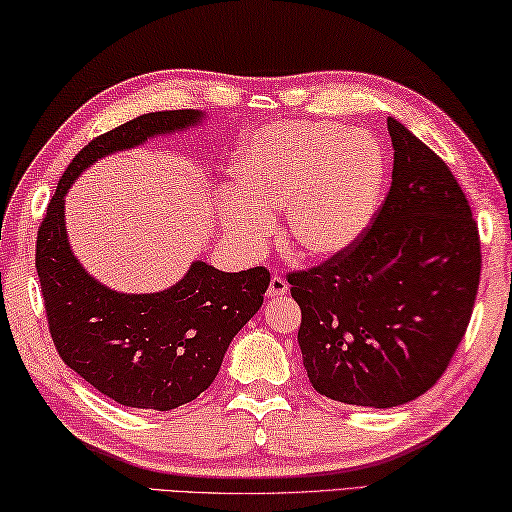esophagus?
Here are the masks:
<instances>
[{"instance_id":"obj_1","label":"esophagus","mask_w":512,"mask_h":512,"mask_svg":"<svg viewBox=\"0 0 512 512\" xmlns=\"http://www.w3.org/2000/svg\"><path fill=\"white\" fill-rule=\"evenodd\" d=\"M285 294H288V281H285L283 276L274 274L270 279V285H267V297L279 299V297H285Z\"/></svg>"}]
</instances>
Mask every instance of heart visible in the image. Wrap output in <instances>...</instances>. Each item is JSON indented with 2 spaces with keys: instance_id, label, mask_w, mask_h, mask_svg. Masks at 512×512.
Returning <instances> with one entry per match:
<instances>
[{
  "instance_id": "heart-1",
  "label": "heart",
  "mask_w": 512,
  "mask_h": 512,
  "mask_svg": "<svg viewBox=\"0 0 512 512\" xmlns=\"http://www.w3.org/2000/svg\"><path fill=\"white\" fill-rule=\"evenodd\" d=\"M236 200L220 222L242 247L261 249L272 215L285 206V238L303 256L342 254L371 222L384 179V157L364 132L333 123L292 121L265 128L231 168Z\"/></svg>"
}]
</instances>
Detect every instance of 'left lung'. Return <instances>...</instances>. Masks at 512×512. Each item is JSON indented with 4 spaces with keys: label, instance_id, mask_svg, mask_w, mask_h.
Segmentation results:
<instances>
[{
    "label": "left lung",
    "instance_id": "1",
    "mask_svg": "<svg viewBox=\"0 0 512 512\" xmlns=\"http://www.w3.org/2000/svg\"><path fill=\"white\" fill-rule=\"evenodd\" d=\"M389 193L351 247L288 274L310 384L330 400L389 409L423 396L468 330L479 227L436 152L396 119Z\"/></svg>",
    "mask_w": 512,
    "mask_h": 512
}]
</instances>
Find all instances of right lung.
Masks as SVG:
<instances>
[{
    "label": "right lung",
    "mask_w": 512,
    "mask_h": 512,
    "mask_svg": "<svg viewBox=\"0 0 512 512\" xmlns=\"http://www.w3.org/2000/svg\"><path fill=\"white\" fill-rule=\"evenodd\" d=\"M200 119L195 110L150 112L89 141L71 159L38 229L35 270L56 351L69 369L123 407L168 411L209 389L231 339L263 306L270 272L251 267L229 274L195 261L164 292H114L71 254L65 195L101 157Z\"/></svg>",
    "instance_id": "right-lung-1"
}]
</instances>
